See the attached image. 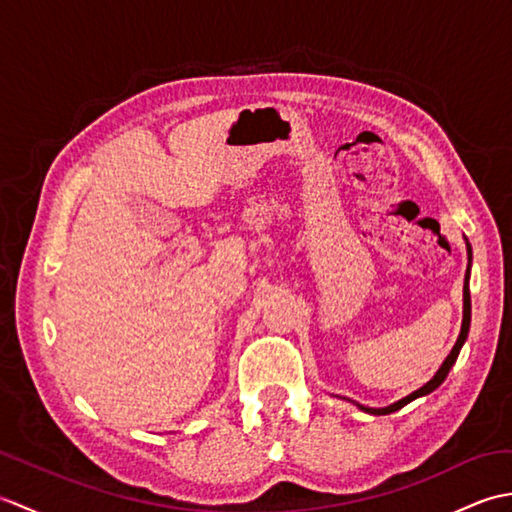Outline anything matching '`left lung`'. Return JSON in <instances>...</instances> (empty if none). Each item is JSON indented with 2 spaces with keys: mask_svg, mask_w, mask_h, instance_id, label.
Listing matches in <instances>:
<instances>
[{
  "mask_svg": "<svg viewBox=\"0 0 512 512\" xmlns=\"http://www.w3.org/2000/svg\"><path fill=\"white\" fill-rule=\"evenodd\" d=\"M469 262H471V246H469ZM469 325H471V292H469V270H466V275H464V319H462V330H460L458 341H455V345H453L451 354L447 356V361H444L442 367L438 369V374L433 376L427 385L420 387L418 391H413V394H409L407 398H402V400L394 402V405H389V407H385V409H369V407H363V405H358V407H361V409L367 411V413H374V416H383V413H394V411L402 409L405 405H409L411 400H416V398H420V396H427V394H431L433 389H438V387L444 383V378L449 376L453 363L458 361V354H460V350H462L466 336H469Z\"/></svg>",
  "mask_w": 512,
  "mask_h": 512,
  "instance_id": "left-lung-1",
  "label": "left lung"
}]
</instances>
